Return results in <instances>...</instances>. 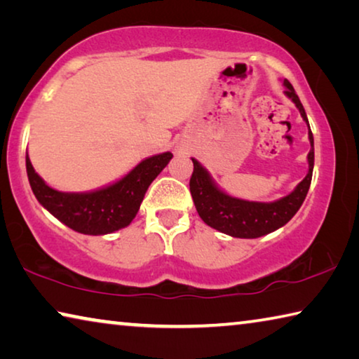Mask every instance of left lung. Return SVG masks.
I'll return each instance as SVG.
<instances>
[{
  "mask_svg": "<svg viewBox=\"0 0 359 359\" xmlns=\"http://www.w3.org/2000/svg\"><path fill=\"white\" fill-rule=\"evenodd\" d=\"M283 85L285 95L294 102L296 107L299 109L302 118L309 125L306 111H304L301 101L297 98L293 85L287 79L283 81ZM309 141H311L312 149L307 155V175L294 188L293 193H290L288 196L274 203L244 201V199L229 196V194L223 193L220 188H217V185L212 182L209 172L194 158H191L193 174L190 179V191L193 196V203L196 205V210L199 217L203 218V222L209 224L210 228L220 231V233L242 239L261 238V236L269 234L272 231L282 228L299 210L304 199L307 196L309 187H311L315 156L311 126H309Z\"/></svg>",
  "mask_w": 359,
  "mask_h": 359,
  "instance_id": "8db88e82",
  "label": "left lung"
}]
</instances>
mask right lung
Wrapping results in <instances>:
<instances>
[{"instance_id": "obj_1", "label": "right lung", "mask_w": 359, "mask_h": 359, "mask_svg": "<svg viewBox=\"0 0 359 359\" xmlns=\"http://www.w3.org/2000/svg\"><path fill=\"white\" fill-rule=\"evenodd\" d=\"M171 158V151L150 156L121 180L90 193L53 190L36 174L28 155L27 174L36 199L53 217L77 233L100 236L128 226L141 208L149 185L166 168Z\"/></svg>"}]
</instances>
